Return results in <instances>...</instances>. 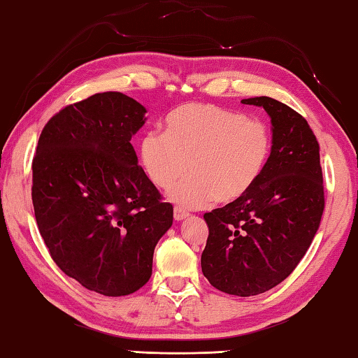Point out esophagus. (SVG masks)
Segmentation results:
<instances>
[{
  "label": "esophagus",
  "instance_id": "obj_1",
  "mask_svg": "<svg viewBox=\"0 0 358 358\" xmlns=\"http://www.w3.org/2000/svg\"><path fill=\"white\" fill-rule=\"evenodd\" d=\"M187 216H189V213H187V211L181 210L180 207H175V210H173V217H175V221H183V220H186Z\"/></svg>",
  "mask_w": 358,
  "mask_h": 358
}]
</instances>
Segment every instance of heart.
<instances>
[{
	"instance_id": "b5f03b06",
	"label": "heart",
	"mask_w": 358,
	"mask_h": 358,
	"mask_svg": "<svg viewBox=\"0 0 358 358\" xmlns=\"http://www.w3.org/2000/svg\"><path fill=\"white\" fill-rule=\"evenodd\" d=\"M271 151L266 121L197 102L169 113L166 134L151 131L141 141L143 171L159 189H172L189 167V177L171 194L180 208L241 201L264 177Z\"/></svg>"
}]
</instances>
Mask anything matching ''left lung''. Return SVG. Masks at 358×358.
<instances>
[{
    "label": "left lung",
    "instance_id": "obj_1",
    "mask_svg": "<svg viewBox=\"0 0 358 358\" xmlns=\"http://www.w3.org/2000/svg\"><path fill=\"white\" fill-rule=\"evenodd\" d=\"M271 118L273 151L257 186L238 202L205 213L202 271L221 292L264 294L292 273L313 243L324 213L319 142L308 121L282 102L241 101Z\"/></svg>",
    "mask_w": 358,
    "mask_h": 358
}]
</instances>
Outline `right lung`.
<instances>
[{"mask_svg":"<svg viewBox=\"0 0 358 358\" xmlns=\"http://www.w3.org/2000/svg\"><path fill=\"white\" fill-rule=\"evenodd\" d=\"M145 113L123 93H96L47 121L33 157L34 216L50 257L106 296L147 284L155 246L173 221L131 145Z\"/></svg>","mask_w":358,"mask_h":358,"instance_id":"1","label":"right lung"}]
</instances>
